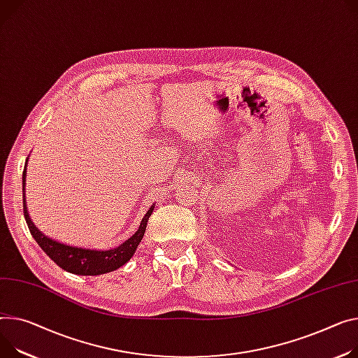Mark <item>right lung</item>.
<instances>
[{
    "mask_svg": "<svg viewBox=\"0 0 358 358\" xmlns=\"http://www.w3.org/2000/svg\"><path fill=\"white\" fill-rule=\"evenodd\" d=\"M29 162V159H27ZM27 162L25 168L22 172V206H24V216L25 222L29 225V229L36 239V242L40 245V248L54 261L60 268H63L67 272L76 273V275H101L116 271L122 265H124L136 252L137 246H139L146 225L149 221V216L152 215L155 205L149 208L146 215L143 216L142 222L129 239H126L123 243H120L117 248L112 250H90V248H81V246H71L67 243H62L56 239H51L45 236L31 221V217L27 210L25 203V176H27Z\"/></svg>",
    "mask_w": 358,
    "mask_h": 358,
    "instance_id": "add662e5",
    "label": "right lung"
}]
</instances>
